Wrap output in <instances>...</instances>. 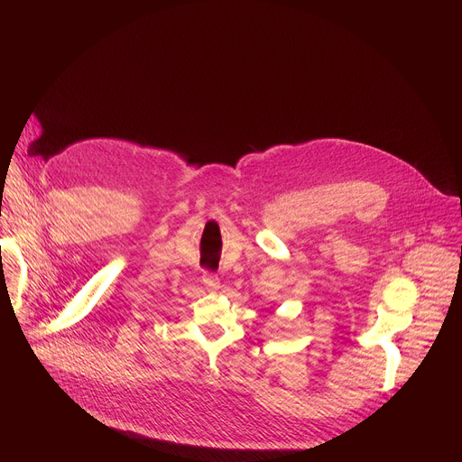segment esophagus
Listing matches in <instances>:
<instances>
[{"label":"esophagus","instance_id":"1","mask_svg":"<svg viewBox=\"0 0 462 462\" xmlns=\"http://www.w3.org/2000/svg\"><path fill=\"white\" fill-rule=\"evenodd\" d=\"M203 283L208 291H217L219 289V278L214 273H203Z\"/></svg>","mask_w":462,"mask_h":462}]
</instances>
